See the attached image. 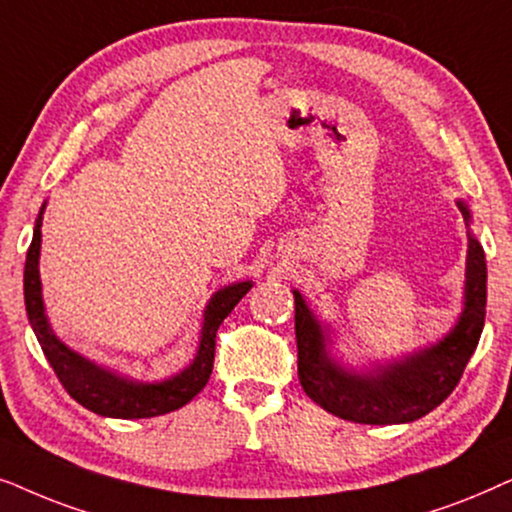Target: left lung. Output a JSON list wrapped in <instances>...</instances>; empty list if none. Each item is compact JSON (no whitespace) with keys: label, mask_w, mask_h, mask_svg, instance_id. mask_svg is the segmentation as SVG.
I'll return each mask as SVG.
<instances>
[{"label":"left lung","mask_w":512,"mask_h":512,"mask_svg":"<svg viewBox=\"0 0 512 512\" xmlns=\"http://www.w3.org/2000/svg\"><path fill=\"white\" fill-rule=\"evenodd\" d=\"M459 208L470 224V210ZM297 374L304 393L325 412L356 424H407L426 417L459 384L470 356L478 349L487 311V262L478 238L468 234L466 290L456 325L438 344L419 353L377 365L370 372L346 370L327 353L325 327L295 290Z\"/></svg>","instance_id":"obj_1"}]
</instances>
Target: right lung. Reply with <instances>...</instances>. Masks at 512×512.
Listing matches in <instances>:
<instances>
[{
  "instance_id": "add662e5",
  "label": "right lung",
  "mask_w": 512,
  "mask_h": 512,
  "mask_svg": "<svg viewBox=\"0 0 512 512\" xmlns=\"http://www.w3.org/2000/svg\"><path fill=\"white\" fill-rule=\"evenodd\" d=\"M42 213L34 224V234L30 250H27L25 260V309L30 325L37 335V342L42 344V351L49 360L53 372L65 386V391L100 417L114 419H149L159 417V414L180 410L187 405L196 393L203 391L208 384L210 372H213L215 360V335L222 320L229 316L231 309L241 302L245 292L252 288V281L231 283L227 288L217 290L203 311V327L199 339V351L196 358L175 377L156 381V384H145V381H135L121 374L105 370V367L91 363L70 346H65L60 339L53 335L49 318L44 311L42 297V278H39V250H42Z\"/></svg>"
}]
</instances>
